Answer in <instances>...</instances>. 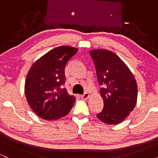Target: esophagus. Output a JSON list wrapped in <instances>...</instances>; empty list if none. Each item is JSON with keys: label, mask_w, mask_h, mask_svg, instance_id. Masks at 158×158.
Wrapping results in <instances>:
<instances>
[{"label": "esophagus", "mask_w": 158, "mask_h": 158, "mask_svg": "<svg viewBox=\"0 0 158 158\" xmlns=\"http://www.w3.org/2000/svg\"><path fill=\"white\" fill-rule=\"evenodd\" d=\"M88 97H89V94L88 93H85L84 94H82V95H81V98L82 99H87Z\"/></svg>", "instance_id": "obj_1"}]
</instances>
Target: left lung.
Wrapping results in <instances>:
<instances>
[{"mask_svg": "<svg viewBox=\"0 0 158 158\" xmlns=\"http://www.w3.org/2000/svg\"><path fill=\"white\" fill-rule=\"evenodd\" d=\"M102 86L100 95L104 102L97 118L109 125L120 123L135 108L137 99V85L133 73L114 52L97 49L90 51Z\"/></svg>", "mask_w": 158, "mask_h": 158, "instance_id": "left-lung-1", "label": "left lung"}]
</instances>
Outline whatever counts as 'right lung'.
<instances>
[{"instance_id": "1", "label": "right lung", "mask_w": 158, "mask_h": 158, "mask_svg": "<svg viewBox=\"0 0 158 158\" xmlns=\"http://www.w3.org/2000/svg\"><path fill=\"white\" fill-rule=\"evenodd\" d=\"M78 49L61 46L52 49L32 65L25 81V95L30 108L46 120L64 117L71 110L76 98L64 85V69Z\"/></svg>"}]
</instances>
